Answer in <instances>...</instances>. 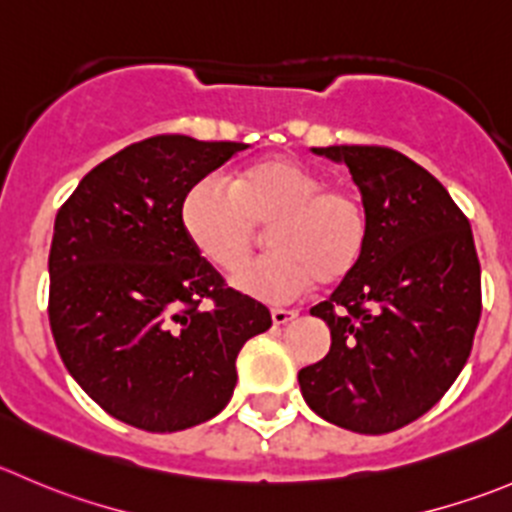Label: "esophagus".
<instances>
[{"label": "esophagus", "instance_id": "esophagus-1", "mask_svg": "<svg viewBox=\"0 0 512 512\" xmlns=\"http://www.w3.org/2000/svg\"><path fill=\"white\" fill-rule=\"evenodd\" d=\"M297 317V310H282V307H275L272 310V322L275 325H287V322H292Z\"/></svg>", "mask_w": 512, "mask_h": 512}]
</instances>
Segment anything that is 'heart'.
<instances>
[{
	"label": "heart",
	"instance_id": "1",
	"mask_svg": "<svg viewBox=\"0 0 512 512\" xmlns=\"http://www.w3.org/2000/svg\"><path fill=\"white\" fill-rule=\"evenodd\" d=\"M182 230L222 272H237L271 227L273 252L240 272L235 285L265 302H290L337 285L360 265L370 242V212L352 187L327 185L320 172L287 157H265L227 177L202 180L182 202Z\"/></svg>",
	"mask_w": 512,
	"mask_h": 512
}]
</instances>
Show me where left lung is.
<instances>
[{
	"label": "left lung",
	"mask_w": 512,
	"mask_h": 512,
	"mask_svg": "<svg viewBox=\"0 0 512 512\" xmlns=\"http://www.w3.org/2000/svg\"><path fill=\"white\" fill-rule=\"evenodd\" d=\"M312 152L347 165L370 242L357 270L310 310L332 345L297 375L302 398L352 433H393L448 393L473 350L483 310L473 230L448 190L390 147Z\"/></svg>",
	"instance_id": "8db88e82"
}]
</instances>
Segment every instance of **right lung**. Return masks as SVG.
Returning a JSON list of instances; mask_svg holds the SVG:
<instances>
[{
	"instance_id": "right-lung-1",
	"label": "right lung",
	"mask_w": 512,
	"mask_h": 512,
	"mask_svg": "<svg viewBox=\"0 0 512 512\" xmlns=\"http://www.w3.org/2000/svg\"><path fill=\"white\" fill-rule=\"evenodd\" d=\"M242 142L157 135L82 177L49 250V325L79 388L112 418L175 433L232 398L235 360L272 325L182 230L187 192Z\"/></svg>"
}]
</instances>
